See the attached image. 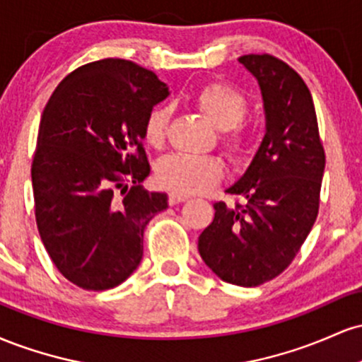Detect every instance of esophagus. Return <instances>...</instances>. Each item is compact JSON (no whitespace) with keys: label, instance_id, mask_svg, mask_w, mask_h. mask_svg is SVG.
<instances>
[{"label":"esophagus","instance_id":"1","mask_svg":"<svg viewBox=\"0 0 362 362\" xmlns=\"http://www.w3.org/2000/svg\"><path fill=\"white\" fill-rule=\"evenodd\" d=\"M189 199V195L187 194H182V192H170L168 194V202L170 204H178V202H184Z\"/></svg>","mask_w":362,"mask_h":362}]
</instances>
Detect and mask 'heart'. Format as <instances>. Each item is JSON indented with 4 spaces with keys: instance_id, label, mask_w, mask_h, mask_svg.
Returning <instances> with one entry per match:
<instances>
[{
    "instance_id": "1",
    "label": "heart",
    "mask_w": 362,
    "mask_h": 362,
    "mask_svg": "<svg viewBox=\"0 0 362 362\" xmlns=\"http://www.w3.org/2000/svg\"><path fill=\"white\" fill-rule=\"evenodd\" d=\"M192 102L221 132V144L236 161L250 158L255 138L243 122L248 100L238 86L228 81H211L192 93ZM170 122V109L158 105L148 112L143 124L144 143L151 148L163 144ZM226 167L218 156L173 153L158 163L156 177L161 185L182 194H204L223 180Z\"/></svg>"
}]
</instances>
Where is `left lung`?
Instances as JSON below:
<instances>
[{
    "label": "left lung",
    "instance_id": "1",
    "mask_svg": "<svg viewBox=\"0 0 362 362\" xmlns=\"http://www.w3.org/2000/svg\"><path fill=\"white\" fill-rule=\"evenodd\" d=\"M259 81L267 132L245 175L216 202L199 253L223 281L253 288L289 267L320 207L325 149L313 98L303 78L272 54L238 59Z\"/></svg>",
    "mask_w": 362,
    "mask_h": 362
}]
</instances>
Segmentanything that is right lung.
<instances>
[{"instance_id":"right-lung-1","label":"right lung","mask_w":362,"mask_h":362,"mask_svg":"<svg viewBox=\"0 0 362 362\" xmlns=\"http://www.w3.org/2000/svg\"><path fill=\"white\" fill-rule=\"evenodd\" d=\"M167 95L153 71L107 57L69 73L45 105L32 160L35 221L57 271L78 288L126 281L143 259L144 228L168 207L167 194L141 185L151 170L144 119Z\"/></svg>"}]
</instances>
